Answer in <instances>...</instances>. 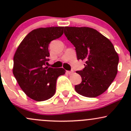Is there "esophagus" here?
Instances as JSON below:
<instances>
[{
    "instance_id": "34e87169",
    "label": "esophagus",
    "mask_w": 131,
    "mask_h": 131,
    "mask_svg": "<svg viewBox=\"0 0 131 131\" xmlns=\"http://www.w3.org/2000/svg\"><path fill=\"white\" fill-rule=\"evenodd\" d=\"M68 73L70 74V75H71V74H72L73 73V70H71V71H68Z\"/></svg>"
}]
</instances>
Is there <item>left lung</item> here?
<instances>
[{
	"label": "left lung",
	"instance_id": "8db88e82",
	"mask_svg": "<svg viewBox=\"0 0 131 131\" xmlns=\"http://www.w3.org/2000/svg\"><path fill=\"white\" fill-rule=\"evenodd\" d=\"M64 34L75 47L77 59L85 61V68L77 71L82 82L75 86L82 96L95 97L107 90L117 73L118 58L109 39L95 29L66 26Z\"/></svg>",
	"mask_w": 131,
	"mask_h": 131
}]
</instances>
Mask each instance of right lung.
<instances>
[{
  "label": "right lung",
  "instance_id": "right-lung-1",
  "mask_svg": "<svg viewBox=\"0 0 131 131\" xmlns=\"http://www.w3.org/2000/svg\"><path fill=\"white\" fill-rule=\"evenodd\" d=\"M63 26L39 28L30 31L14 54L13 72L23 92L32 100L46 101L56 92V80L63 68L46 67L49 44L63 34Z\"/></svg>",
  "mask_w": 131,
  "mask_h": 131
}]
</instances>
